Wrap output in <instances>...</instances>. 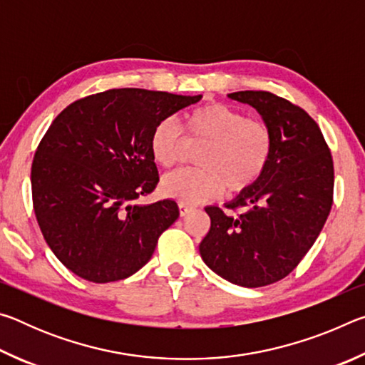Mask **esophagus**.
<instances>
[{"label":"esophagus","instance_id":"esophagus-1","mask_svg":"<svg viewBox=\"0 0 365 365\" xmlns=\"http://www.w3.org/2000/svg\"><path fill=\"white\" fill-rule=\"evenodd\" d=\"M190 211H191V206L183 205V202H178V212H180L182 217H185V215H187Z\"/></svg>","mask_w":365,"mask_h":365}]
</instances>
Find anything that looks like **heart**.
Segmentation results:
<instances>
[{"label": "heart", "instance_id": "b5f03b06", "mask_svg": "<svg viewBox=\"0 0 365 365\" xmlns=\"http://www.w3.org/2000/svg\"><path fill=\"white\" fill-rule=\"evenodd\" d=\"M185 133L206 143L197 153L196 169H182L160 180V191L183 205L211 200L224 188L235 195L252 187L270 163L274 135L267 123L248 119L242 110L211 103L185 115ZM153 159L163 168H174L183 156V135L175 120L163 119L150 137Z\"/></svg>", "mask_w": 365, "mask_h": 365}]
</instances>
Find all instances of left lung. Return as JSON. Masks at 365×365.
I'll use <instances>...</instances> for the list:
<instances>
[{"instance_id": "left-lung-1", "label": "left lung", "mask_w": 365, "mask_h": 365, "mask_svg": "<svg viewBox=\"0 0 365 365\" xmlns=\"http://www.w3.org/2000/svg\"><path fill=\"white\" fill-rule=\"evenodd\" d=\"M228 98L261 114L274 135V153L261 178L227 202L238 215L205 209L211 228L200 252L222 279L257 288L285 279L317 240L333 202V159L304 109L269 91Z\"/></svg>"}]
</instances>
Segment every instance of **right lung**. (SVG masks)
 Segmentation results:
<instances>
[{
	"instance_id": "right-lung-1",
	"label": "right lung",
	"mask_w": 365,
	"mask_h": 365,
	"mask_svg": "<svg viewBox=\"0 0 365 365\" xmlns=\"http://www.w3.org/2000/svg\"><path fill=\"white\" fill-rule=\"evenodd\" d=\"M201 98L114 88L73 101L53 120L32 163L34 209L48 246L73 274L109 283L150 261L178 219L172 200L133 202L159 182L151 132Z\"/></svg>"
}]
</instances>
